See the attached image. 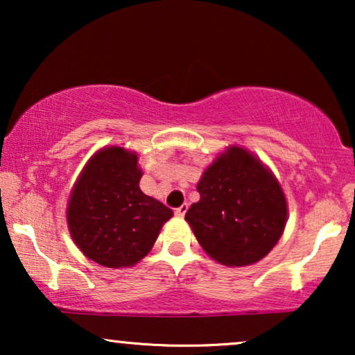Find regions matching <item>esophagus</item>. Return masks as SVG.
I'll return each instance as SVG.
<instances>
[{"instance_id": "obj_1", "label": "esophagus", "mask_w": 355, "mask_h": 355, "mask_svg": "<svg viewBox=\"0 0 355 355\" xmlns=\"http://www.w3.org/2000/svg\"><path fill=\"white\" fill-rule=\"evenodd\" d=\"M187 208H189V205H187V203H182V205H181V207H178V208H176V210H174V213H176V216H184V215H186Z\"/></svg>"}]
</instances>
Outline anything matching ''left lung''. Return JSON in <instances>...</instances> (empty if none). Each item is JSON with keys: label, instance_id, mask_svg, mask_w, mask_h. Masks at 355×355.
Listing matches in <instances>:
<instances>
[{"label": "left lung", "instance_id": "1", "mask_svg": "<svg viewBox=\"0 0 355 355\" xmlns=\"http://www.w3.org/2000/svg\"><path fill=\"white\" fill-rule=\"evenodd\" d=\"M200 200L186 213L198 244L226 266H247L276 245L288 205L273 173L245 148L218 155L197 184Z\"/></svg>", "mask_w": 355, "mask_h": 355}]
</instances>
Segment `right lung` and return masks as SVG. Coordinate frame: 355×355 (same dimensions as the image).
<instances>
[{
    "instance_id": "right-lung-1",
    "label": "right lung",
    "mask_w": 355,
    "mask_h": 355,
    "mask_svg": "<svg viewBox=\"0 0 355 355\" xmlns=\"http://www.w3.org/2000/svg\"><path fill=\"white\" fill-rule=\"evenodd\" d=\"M140 178L137 153L123 147L101 148L85 164L67 203V226L87 259L123 268L153 247L173 210L145 196Z\"/></svg>"
}]
</instances>
